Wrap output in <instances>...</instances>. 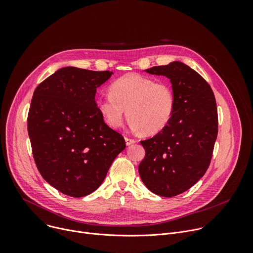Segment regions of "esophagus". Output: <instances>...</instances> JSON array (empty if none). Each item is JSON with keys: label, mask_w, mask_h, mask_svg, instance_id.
Segmentation results:
<instances>
[{"label": "esophagus", "mask_w": 253, "mask_h": 253, "mask_svg": "<svg viewBox=\"0 0 253 253\" xmlns=\"http://www.w3.org/2000/svg\"><path fill=\"white\" fill-rule=\"evenodd\" d=\"M125 141H126V144L127 145H131V144L135 143L136 140L133 139V138H129V137H125Z\"/></svg>", "instance_id": "34e87169"}]
</instances>
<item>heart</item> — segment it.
Segmentation results:
<instances>
[{"label":"heart","mask_w":253,"mask_h":253,"mask_svg":"<svg viewBox=\"0 0 253 253\" xmlns=\"http://www.w3.org/2000/svg\"><path fill=\"white\" fill-rule=\"evenodd\" d=\"M96 107L105 123L119 129L127 118L134 129L154 135L170 123L176 108V97L168 82L130 73L110 86V95L96 99Z\"/></svg>","instance_id":"heart-1"}]
</instances>
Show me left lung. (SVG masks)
<instances>
[{
	"label": "left lung",
	"mask_w": 253,
	"mask_h": 253,
	"mask_svg": "<svg viewBox=\"0 0 253 253\" xmlns=\"http://www.w3.org/2000/svg\"><path fill=\"white\" fill-rule=\"evenodd\" d=\"M145 71L170 80L176 108L164 130L141 141L146 154L139 174L150 191L172 197L192 187L208 169L218 133L217 107L209 84L189 66L175 61Z\"/></svg>",
	"instance_id": "obj_1"
}]
</instances>
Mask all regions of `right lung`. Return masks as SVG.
Wrapping results in <instances>:
<instances>
[{
    "label": "right lung",
    "mask_w": 253,
    "mask_h": 253,
    "mask_svg": "<svg viewBox=\"0 0 253 253\" xmlns=\"http://www.w3.org/2000/svg\"><path fill=\"white\" fill-rule=\"evenodd\" d=\"M113 72L65 67L36 88L28 133L37 168L46 181L71 197L94 192L125 147L97 110V88Z\"/></svg>",
    "instance_id": "1"
}]
</instances>
